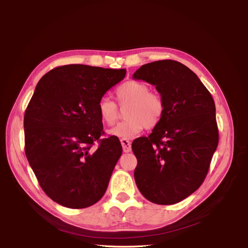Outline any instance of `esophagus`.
Here are the masks:
<instances>
[{
	"label": "esophagus",
	"mask_w": 248,
	"mask_h": 248,
	"mask_svg": "<svg viewBox=\"0 0 248 248\" xmlns=\"http://www.w3.org/2000/svg\"><path fill=\"white\" fill-rule=\"evenodd\" d=\"M121 144H122V147H123V151L125 153H128V152L131 151V144H130V141L128 140L122 139L121 140Z\"/></svg>",
	"instance_id": "esophagus-1"
}]
</instances>
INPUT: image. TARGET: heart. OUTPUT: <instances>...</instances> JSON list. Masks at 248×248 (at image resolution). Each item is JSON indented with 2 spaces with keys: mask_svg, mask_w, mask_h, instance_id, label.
<instances>
[{
  "mask_svg": "<svg viewBox=\"0 0 248 248\" xmlns=\"http://www.w3.org/2000/svg\"><path fill=\"white\" fill-rule=\"evenodd\" d=\"M116 95L120 104L129 103V106L125 111L127 119L108 131L110 136L128 140L136 137L145 127L153 128L160 122L164 114V100L160 94L150 91L145 82L126 81L117 88ZM97 111L104 124L111 126L117 121V104L108 97L99 99Z\"/></svg>",
  "mask_w": 248,
  "mask_h": 248,
  "instance_id": "b5f03b06",
  "label": "heart"
}]
</instances>
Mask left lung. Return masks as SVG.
<instances>
[{"instance_id": "8db88e82", "label": "left lung", "mask_w": 248, "mask_h": 248, "mask_svg": "<svg viewBox=\"0 0 248 248\" xmlns=\"http://www.w3.org/2000/svg\"><path fill=\"white\" fill-rule=\"evenodd\" d=\"M132 78L155 86L164 100V114L152 133L132 142L137 186L150 202L176 204L208 174L218 145L214 100L197 74L174 60L142 65Z\"/></svg>"}]
</instances>
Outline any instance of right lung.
<instances>
[{
	"label": "right lung",
	"mask_w": 248,
	"mask_h": 248,
	"mask_svg": "<svg viewBox=\"0 0 248 248\" xmlns=\"http://www.w3.org/2000/svg\"><path fill=\"white\" fill-rule=\"evenodd\" d=\"M125 69L60 66L43 76L25 112V152L43 191L71 209L94 205L106 193L122 146L104 133L97 103ZM100 145L92 148L94 141Z\"/></svg>",
	"instance_id": "obj_1"
}]
</instances>
